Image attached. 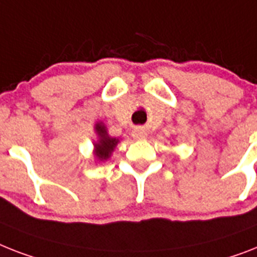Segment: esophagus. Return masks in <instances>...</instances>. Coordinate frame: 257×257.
Here are the masks:
<instances>
[{
    "mask_svg": "<svg viewBox=\"0 0 257 257\" xmlns=\"http://www.w3.org/2000/svg\"><path fill=\"white\" fill-rule=\"evenodd\" d=\"M133 137H135L136 140H143L147 137V133L144 132V131H141V129H136L135 132H133Z\"/></svg>",
    "mask_w": 257,
    "mask_h": 257,
    "instance_id": "34e87169",
    "label": "esophagus"
}]
</instances>
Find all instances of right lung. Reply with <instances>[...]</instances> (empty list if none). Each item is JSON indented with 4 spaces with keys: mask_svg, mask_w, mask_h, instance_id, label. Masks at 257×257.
Here are the masks:
<instances>
[{
    "mask_svg": "<svg viewBox=\"0 0 257 257\" xmlns=\"http://www.w3.org/2000/svg\"><path fill=\"white\" fill-rule=\"evenodd\" d=\"M95 132L97 135V141L93 144L95 147V156L99 161H107L110 154L114 150L120 140L110 137L107 132V126L103 122H96Z\"/></svg>",
    "mask_w": 257,
    "mask_h": 257,
    "instance_id": "right-lung-1",
    "label": "right lung"
}]
</instances>
